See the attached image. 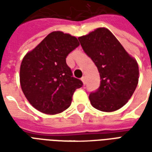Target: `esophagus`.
<instances>
[{"mask_svg": "<svg viewBox=\"0 0 152 152\" xmlns=\"http://www.w3.org/2000/svg\"><path fill=\"white\" fill-rule=\"evenodd\" d=\"M81 80H82V82L84 85H86V76H83L82 78H81Z\"/></svg>", "mask_w": 152, "mask_h": 152, "instance_id": "1", "label": "esophagus"}]
</instances>
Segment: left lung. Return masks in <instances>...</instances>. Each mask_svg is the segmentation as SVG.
Here are the masks:
<instances>
[{"label":"left lung","mask_w":152,"mask_h":152,"mask_svg":"<svg viewBox=\"0 0 152 152\" xmlns=\"http://www.w3.org/2000/svg\"><path fill=\"white\" fill-rule=\"evenodd\" d=\"M78 40L100 75L99 88L89 94L91 105L106 112L121 108L133 95L138 83L137 61L105 28H97Z\"/></svg>","instance_id":"obj_1"}]
</instances>
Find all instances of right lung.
<instances>
[{"instance_id": "right-lung-1", "label": "right lung", "mask_w": 152, "mask_h": 152, "mask_svg": "<svg viewBox=\"0 0 152 152\" xmlns=\"http://www.w3.org/2000/svg\"><path fill=\"white\" fill-rule=\"evenodd\" d=\"M80 45L76 37L53 31L28 52L20 66V85L28 102L45 114L67 109L82 81L72 76L66 58Z\"/></svg>"}]
</instances>
